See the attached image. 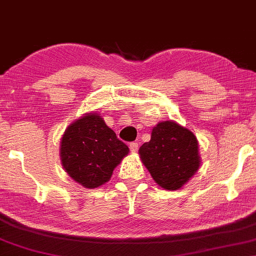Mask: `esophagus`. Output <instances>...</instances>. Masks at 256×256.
<instances>
[{
  "mask_svg": "<svg viewBox=\"0 0 256 256\" xmlns=\"http://www.w3.org/2000/svg\"><path fill=\"white\" fill-rule=\"evenodd\" d=\"M138 148H140V144H138V142H132V143H130V150L132 152H137Z\"/></svg>",
  "mask_w": 256,
  "mask_h": 256,
  "instance_id": "obj_1",
  "label": "esophagus"
}]
</instances>
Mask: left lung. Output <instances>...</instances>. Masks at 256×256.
I'll return each mask as SVG.
<instances>
[{"label": "left lung", "instance_id": "obj_1", "mask_svg": "<svg viewBox=\"0 0 256 256\" xmlns=\"http://www.w3.org/2000/svg\"><path fill=\"white\" fill-rule=\"evenodd\" d=\"M140 155L154 180L169 190L182 187L200 164L196 136L175 122H158Z\"/></svg>", "mask_w": 256, "mask_h": 256}]
</instances>
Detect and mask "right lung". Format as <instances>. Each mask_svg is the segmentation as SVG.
<instances>
[{
	"label": "right lung",
	"instance_id": "obj_1",
	"mask_svg": "<svg viewBox=\"0 0 256 256\" xmlns=\"http://www.w3.org/2000/svg\"><path fill=\"white\" fill-rule=\"evenodd\" d=\"M128 148L98 114L72 122L60 142L62 164L76 182L95 188L107 182Z\"/></svg>",
	"mask_w": 256,
	"mask_h": 256
}]
</instances>
